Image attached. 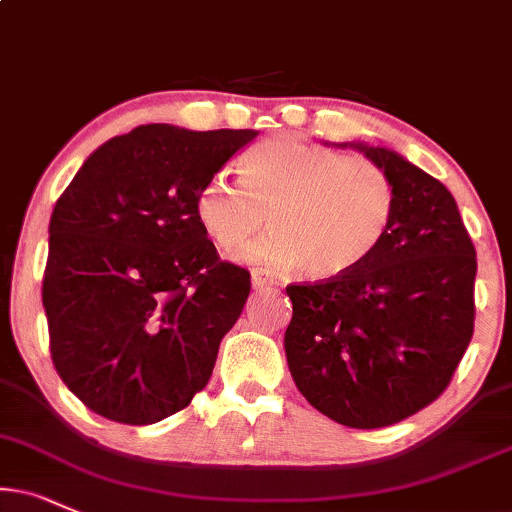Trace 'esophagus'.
Segmentation results:
<instances>
[{"mask_svg":"<svg viewBox=\"0 0 512 512\" xmlns=\"http://www.w3.org/2000/svg\"><path fill=\"white\" fill-rule=\"evenodd\" d=\"M251 285H254V289H273V280L263 270H254L251 273Z\"/></svg>","mask_w":512,"mask_h":512,"instance_id":"34e87169","label":"esophagus"}]
</instances>
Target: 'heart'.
Returning <instances> with one entry per match:
<instances>
[{
    "label": "heart",
    "mask_w": 512,
    "mask_h": 512,
    "mask_svg": "<svg viewBox=\"0 0 512 512\" xmlns=\"http://www.w3.org/2000/svg\"><path fill=\"white\" fill-rule=\"evenodd\" d=\"M391 175L363 156H344L296 137H268L239 159V182L213 175L194 199L206 237L220 251H246L254 266L304 268L318 282L363 268L380 251L396 216Z\"/></svg>",
    "instance_id": "obj_1"
}]
</instances>
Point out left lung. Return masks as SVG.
<instances>
[{"label": "left lung", "mask_w": 512, "mask_h": 512, "mask_svg": "<svg viewBox=\"0 0 512 512\" xmlns=\"http://www.w3.org/2000/svg\"><path fill=\"white\" fill-rule=\"evenodd\" d=\"M396 185L384 244L356 273L289 285L287 365L315 410L377 430L410 418L449 387L475 330L477 256L456 199L396 151L344 142Z\"/></svg>", "instance_id": "1"}]
</instances>
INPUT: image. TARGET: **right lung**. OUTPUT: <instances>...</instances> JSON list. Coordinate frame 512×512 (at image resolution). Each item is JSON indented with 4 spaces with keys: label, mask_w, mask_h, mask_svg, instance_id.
Returning <instances> with one entry per match:
<instances>
[{
    "label": "right lung",
    "mask_w": 512,
    "mask_h": 512,
    "mask_svg": "<svg viewBox=\"0 0 512 512\" xmlns=\"http://www.w3.org/2000/svg\"><path fill=\"white\" fill-rule=\"evenodd\" d=\"M256 130L140 125L104 142L49 220L42 304L54 368L102 418L151 425L206 387L251 292L194 199Z\"/></svg>",
    "instance_id": "add662e5"
}]
</instances>
